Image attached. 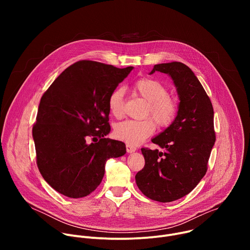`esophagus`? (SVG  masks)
I'll return each instance as SVG.
<instances>
[{
    "mask_svg": "<svg viewBox=\"0 0 250 250\" xmlns=\"http://www.w3.org/2000/svg\"><path fill=\"white\" fill-rule=\"evenodd\" d=\"M125 147H126V152L127 153H132V152H134L136 150V147L134 146L130 145V144H126Z\"/></svg>",
    "mask_w": 250,
    "mask_h": 250,
    "instance_id": "34e87169",
    "label": "esophagus"
}]
</instances>
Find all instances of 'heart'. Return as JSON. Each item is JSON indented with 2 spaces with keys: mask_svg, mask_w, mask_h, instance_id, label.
Here are the masks:
<instances>
[{
  "mask_svg": "<svg viewBox=\"0 0 250 250\" xmlns=\"http://www.w3.org/2000/svg\"><path fill=\"white\" fill-rule=\"evenodd\" d=\"M133 91L147 102L145 117L151 116L159 126H168L176 118L178 105L174 98L168 95V88L158 80L141 78L134 82ZM110 113L120 118L124 115V90L118 88L109 96ZM155 123L151 119L141 121L126 120L117 124L114 135L117 139L130 145H139L155 130Z\"/></svg>",
  "mask_w": 250,
  "mask_h": 250,
  "instance_id": "1",
  "label": "heart"
}]
</instances>
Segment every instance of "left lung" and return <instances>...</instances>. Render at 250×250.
I'll return each instance as SVG.
<instances>
[{"mask_svg": "<svg viewBox=\"0 0 250 250\" xmlns=\"http://www.w3.org/2000/svg\"><path fill=\"white\" fill-rule=\"evenodd\" d=\"M171 77L180 103L172 124L153 137L163 148H141L146 165L135 175L138 189L147 198L168 203L188 195L202 180L215 145L213 109L193 71L181 62L154 65L149 74Z\"/></svg>", "mask_w": 250, "mask_h": 250, "instance_id": "8db88e82", "label": "left lung"}]
</instances>
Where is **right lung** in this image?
Segmentation results:
<instances>
[{"label": "right lung", "mask_w": 250, "mask_h": 250, "mask_svg": "<svg viewBox=\"0 0 250 250\" xmlns=\"http://www.w3.org/2000/svg\"><path fill=\"white\" fill-rule=\"evenodd\" d=\"M133 67L82 60L66 68L41 99L32 137L43 179L58 193L83 198L102 182L105 162L125 154L111 131L108 100Z\"/></svg>", "instance_id": "add662e5"}]
</instances>
